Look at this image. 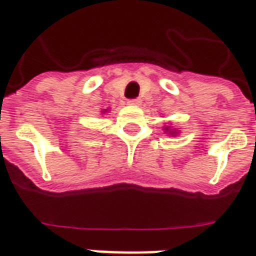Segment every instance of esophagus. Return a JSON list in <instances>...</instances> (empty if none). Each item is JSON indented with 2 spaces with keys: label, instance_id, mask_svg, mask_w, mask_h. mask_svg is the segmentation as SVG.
I'll use <instances>...</instances> for the list:
<instances>
[{
  "label": "esophagus",
  "instance_id": "34e87169",
  "mask_svg": "<svg viewBox=\"0 0 256 256\" xmlns=\"http://www.w3.org/2000/svg\"><path fill=\"white\" fill-rule=\"evenodd\" d=\"M140 103H142L140 99H130V100H128V104H131V106H139Z\"/></svg>",
  "mask_w": 256,
  "mask_h": 256
}]
</instances>
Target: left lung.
<instances>
[{"label": "left lung", "mask_w": 256, "mask_h": 256, "mask_svg": "<svg viewBox=\"0 0 256 256\" xmlns=\"http://www.w3.org/2000/svg\"><path fill=\"white\" fill-rule=\"evenodd\" d=\"M166 132H170L168 135H172V136H174V135H176V134H178L176 131H174V130H170L168 126H166Z\"/></svg>", "instance_id": "8db88e82"}]
</instances>
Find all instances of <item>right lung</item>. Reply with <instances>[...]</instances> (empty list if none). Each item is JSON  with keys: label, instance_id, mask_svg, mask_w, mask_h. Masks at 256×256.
I'll list each match as a JSON object with an SVG mask.
<instances>
[{"label": "right lung", "instance_id": "obj_1", "mask_svg": "<svg viewBox=\"0 0 256 256\" xmlns=\"http://www.w3.org/2000/svg\"><path fill=\"white\" fill-rule=\"evenodd\" d=\"M103 113H104V112H103Z\"/></svg>", "mask_w": 256, "mask_h": 256}]
</instances>
